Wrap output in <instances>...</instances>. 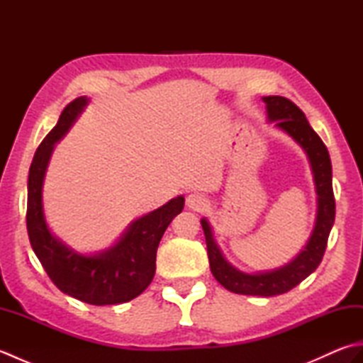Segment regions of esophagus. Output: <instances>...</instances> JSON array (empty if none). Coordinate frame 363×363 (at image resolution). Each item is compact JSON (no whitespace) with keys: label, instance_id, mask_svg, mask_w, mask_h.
Here are the masks:
<instances>
[{"label":"esophagus","instance_id":"1","mask_svg":"<svg viewBox=\"0 0 363 363\" xmlns=\"http://www.w3.org/2000/svg\"><path fill=\"white\" fill-rule=\"evenodd\" d=\"M187 207L191 211H196V212H201L207 207V199L204 195L201 194H190L187 196Z\"/></svg>","mask_w":363,"mask_h":363}]
</instances>
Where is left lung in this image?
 <instances>
[{
	"instance_id": "1",
	"label": "left lung",
	"mask_w": 363,
	"mask_h": 363,
	"mask_svg": "<svg viewBox=\"0 0 363 363\" xmlns=\"http://www.w3.org/2000/svg\"><path fill=\"white\" fill-rule=\"evenodd\" d=\"M262 99L267 104L268 120L274 121L276 128L287 133L309 157L318 195L317 220H315V228L309 242L290 264L273 269V272L248 274L234 268L223 256L213 238L209 221L203 218L201 226L206 235L211 272L223 287L233 293H238V295L274 296L296 287L320 265L328 246L329 233L335 220V199L333 190V165H330L328 148L318 134L311 128L304 112L284 96H265Z\"/></svg>"
}]
</instances>
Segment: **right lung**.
Masks as SVG:
<instances>
[{
	"label": "right lung",
	"instance_id": "obj_1",
	"mask_svg": "<svg viewBox=\"0 0 363 363\" xmlns=\"http://www.w3.org/2000/svg\"><path fill=\"white\" fill-rule=\"evenodd\" d=\"M87 103L86 96H79L67 104L57 125L34 154L28 177V235L46 274L60 291L94 306L121 304L137 298L151 284L159 242L172 220L182 212L184 196L169 199L133 221L117 243L95 256H82L54 237L43 213V177L54 143L65 135Z\"/></svg>",
	"mask_w": 363,
	"mask_h": 363
}]
</instances>
